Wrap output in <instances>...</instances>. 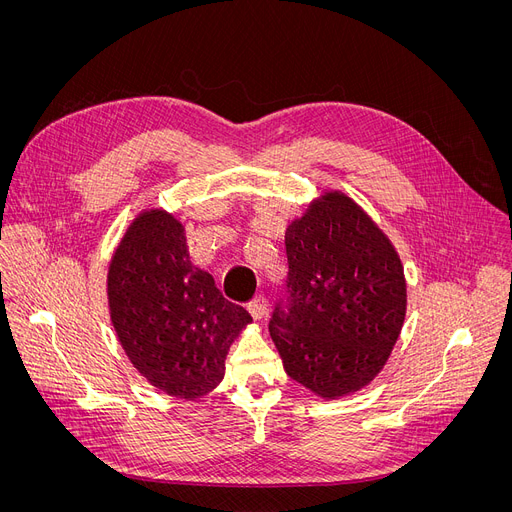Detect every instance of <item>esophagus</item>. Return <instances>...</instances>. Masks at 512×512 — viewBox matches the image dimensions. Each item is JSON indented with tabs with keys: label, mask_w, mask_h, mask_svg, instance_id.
Here are the masks:
<instances>
[{
	"label": "esophagus",
	"mask_w": 512,
	"mask_h": 512,
	"mask_svg": "<svg viewBox=\"0 0 512 512\" xmlns=\"http://www.w3.org/2000/svg\"><path fill=\"white\" fill-rule=\"evenodd\" d=\"M247 310L251 312V316H253L255 320H263L265 314H267V300H265L263 296H257V298H253V300L249 302Z\"/></svg>",
	"instance_id": "34e87169"
}]
</instances>
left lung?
<instances>
[{
	"instance_id": "obj_1",
	"label": "left lung",
	"mask_w": 512,
	"mask_h": 512,
	"mask_svg": "<svg viewBox=\"0 0 512 512\" xmlns=\"http://www.w3.org/2000/svg\"><path fill=\"white\" fill-rule=\"evenodd\" d=\"M288 296L269 320L286 374L320 398L365 388L406 316L402 261L361 206L327 192L286 230Z\"/></svg>"
}]
</instances>
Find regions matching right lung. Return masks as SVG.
Returning <instances> with one entry per match:
<instances>
[{"label":"right lung","instance_id":"obj_1","mask_svg":"<svg viewBox=\"0 0 512 512\" xmlns=\"http://www.w3.org/2000/svg\"><path fill=\"white\" fill-rule=\"evenodd\" d=\"M108 304L138 374L185 400L222 382L226 353L251 322L192 263L183 224L161 208L141 212L126 228L108 269Z\"/></svg>","mask_w":512,"mask_h":512}]
</instances>
